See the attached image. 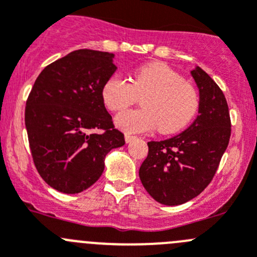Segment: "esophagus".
<instances>
[{
    "mask_svg": "<svg viewBox=\"0 0 257 257\" xmlns=\"http://www.w3.org/2000/svg\"><path fill=\"white\" fill-rule=\"evenodd\" d=\"M135 139H136V136L130 135V134H126V135H124V141H126V144L131 143V141L135 140Z\"/></svg>",
    "mask_w": 257,
    "mask_h": 257,
    "instance_id": "34e87169",
    "label": "esophagus"
}]
</instances>
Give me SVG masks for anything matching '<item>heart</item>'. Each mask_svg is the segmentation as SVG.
I'll return each instance as SVG.
<instances>
[{"label":"heart","instance_id":"obj_1","mask_svg":"<svg viewBox=\"0 0 257 257\" xmlns=\"http://www.w3.org/2000/svg\"><path fill=\"white\" fill-rule=\"evenodd\" d=\"M130 81L112 75L102 87V99L109 111H122L143 96V108L121 112L114 118L116 126L124 133H148L156 127L161 134L178 133L199 109L197 88L164 63L138 68Z\"/></svg>","mask_w":257,"mask_h":257}]
</instances>
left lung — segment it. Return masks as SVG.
I'll list each match as a JSON object with an SVG mask.
<instances>
[{
  "label": "left lung",
  "mask_w": 257,
  "mask_h": 257,
  "mask_svg": "<svg viewBox=\"0 0 257 257\" xmlns=\"http://www.w3.org/2000/svg\"><path fill=\"white\" fill-rule=\"evenodd\" d=\"M199 89L198 116L187 130L164 141L148 143L139 177L161 204L179 206L206 189L213 179L231 136L223 92L202 68L190 72Z\"/></svg>",
  "instance_id": "obj_1"
}]
</instances>
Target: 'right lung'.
I'll list each match as a JSON object with an SVG mask.
<instances>
[{
    "label": "right lung",
    "mask_w": 257,
    "mask_h": 257,
    "mask_svg": "<svg viewBox=\"0 0 257 257\" xmlns=\"http://www.w3.org/2000/svg\"><path fill=\"white\" fill-rule=\"evenodd\" d=\"M113 57L107 51H72L44 68L26 101L34 164L51 188L65 194L94 184L107 154L124 145L102 99V87L117 69Z\"/></svg>",
    "instance_id": "add662e5"
}]
</instances>
